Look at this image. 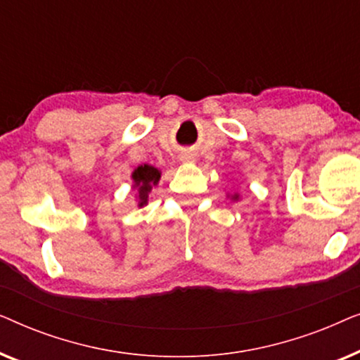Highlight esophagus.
<instances>
[{"instance_id": "1", "label": "esophagus", "mask_w": 360, "mask_h": 360, "mask_svg": "<svg viewBox=\"0 0 360 360\" xmlns=\"http://www.w3.org/2000/svg\"><path fill=\"white\" fill-rule=\"evenodd\" d=\"M180 160L184 162V164H195L196 157H195L193 152L185 150V152H181V154H180Z\"/></svg>"}]
</instances>
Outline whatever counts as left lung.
<instances>
[{
	"instance_id": "left-lung-1",
	"label": "left lung",
	"mask_w": 360,
	"mask_h": 360,
	"mask_svg": "<svg viewBox=\"0 0 360 360\" xmlns=\"http://www.w3.org/2000/svg\"><path fill=\"white\" fill-rule=\"evenodd\" d=\"M228 198H231L233 201H238L239 200V193H234V195H228Z\"/></svg>"
}]
</instances>
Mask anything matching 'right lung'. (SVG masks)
<instances>
[{
    "mask_svg": "<svg viewBox=\"0 0 360 360\" xmlns=\"http://www.w3.org/2000/svg\"><path fill=\"white\" fill-rule=\"evenodd\" d=\"M162 172L154 165L142 164L136 167L134 172L131 174L132 179V190H134V198L139 208L147 205L149 201V193L154 186L159 185Z\"/></svg>",
    "mask_w": 360,
    "mask_h": 360,
    "instance_id": "right-lung-1",
    "label": "right lung"
}]
</instances>
